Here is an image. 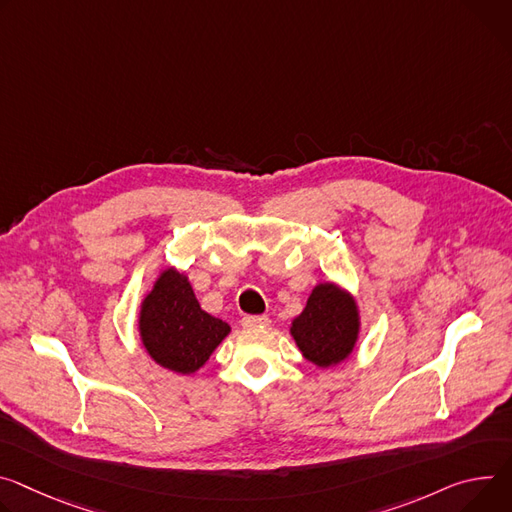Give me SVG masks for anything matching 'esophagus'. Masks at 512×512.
Wrapping results in <instances>:
<instances>
[{
	"instance_id": "1",
	"label": "esophagus",
	"mask_w": 512,
	"mask_h": 512,
	"mask_svg": "<svg viewBox=\"0 0 512 512\" xmlns=\"http://www.w3.org/2000/svg\"><path fill=\"white\" fill-rule=\"evenodd\" d=\"M241 324H243V327H245V329H255V327H267V324H269V316H265V314H247V316H243Z\"/></svg>"
}]
</instances>
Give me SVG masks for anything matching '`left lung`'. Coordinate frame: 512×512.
<instances>
[{
    "label": "left lung",
    "instance_id": "8db88e82",
    "mask_svg": "<svg viewBox=\"0 0 512 512\" xmlns=\"http://www.w3.org/2000/svg\"><path fill=\"white\" fill-rule=\"evenodd\" d=\"M359 333L357 306L349 294L333 284L312 290L304 312L292 322V337L304 357L331 367L349 357Z\"/></svg>",
    "mask_w": 512,
    "mask_h": 512
}]
</instances>
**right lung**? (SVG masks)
<instances>
[{
  "label": "right lung",
  "mask_w": 512,
  "mask_h": 512,
  "mask_svg": "<svg viewBox=\"0 0 512 512\" xmlns=\"http://www.w3.org/2000/svg\"><path fill=\"white\" fill-rule=\"evenodd\" d=\"M138 327L149 355L177 374H194L230 331L200 308L188 277L175 269L163 271L145 298Z\"/></svg>",
  "instance_id": "1"
}]
</instances>
